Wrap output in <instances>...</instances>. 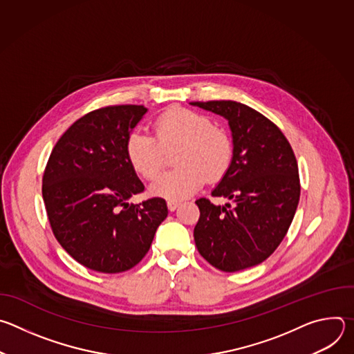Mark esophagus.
<instances>
[{
  "label": "esophagus",
  "mask_w": 354,
  "mask_h": 354,
  "mask_svg": "<svg viewBox=\"0 0 354 354\" xmlns=\"http://www.w3.org/2000/svg\"><path fill=\"white\" fill-rule=\"evenodd\" d=\"M179 205H180V203H179V201H176V200H168V201H167V206H168V210H169V212H175Z\"/></svg>",
  "instance_id": "obj_1"
}]
</instances>
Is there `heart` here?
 <instances>
[{"mask_svg": "<svg viewBox=\"0 0 354 354\" xmlns=\"http://www.w3.org/2000/svg\"><path fill=\"white\" fill-rule=\"evenodd\" d=\"M156 137L134 130L126 141V154L133 169L144 179H153L162 169L165 151L179 147L175 169L160 175L151 192L168 200H182L203 186L206 178L217 182L230 171L234 142L228 131L190 109L174 108L154 123Z\"/></svg>", "mask_w": 354, "mask_h": 354, "instance_id": "b5f03b06", "label": "heart"}]
</instances>
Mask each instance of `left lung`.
I'll return each mask as SVG.
<instances>
[{"mask_svg": "<svg viewBox=\"0 0 354 354\" xmlns=\"http://www.w3.org/2000/svg\"><path fill=\"white\" fill-rule=\"evenodd\" d=\"M224 116L232 131L234 160L212 192L234 205L216 206L206 197L194 227L198 254L223 272H239L266 261L286 236L299 200L294 151L266 116L234 100L190 102Z\"/></svg>", "mask_w": 354, "mask_h": 354, "instance_id": "obj_1", "label": "left lung"}]
</instances>
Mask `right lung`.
<instances>
[{
    "label": "right lung",
    "instance_id": "add662e5",
    "mask_svg": "<svg viewBox=\"0 0 354 354\" xmlns=\"http://www.w3.org/2000/svg\"><path fill=\"white\" fill-rule=\"evenodd\" d=\"M145 112L142 105H113L84 115L59 138L43 172L41 194L56 239L95 272L134 268L168 216L161 197L127 203L144 192L126 141Z\"/></svg>",
    "mask_w": 354,
    "mask_h": 354
}]
</instances>
